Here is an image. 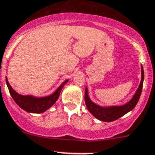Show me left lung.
<instances>
[{
    "label": "left lung",
    "mask_w": 155,
    "mask_h": 155,
    "mask_svg": "<svg viewBox=\"0 0 155 155\" xmlns=\"http://www.w3.org/2000/svg\"><path fill=\"white\" fill-rule=\"evenodd\" d=\"M144 79V72L143 68L141 66V81L139 85V88H137V92L133 96V97L131 99L130 101H129L125 105L122 106H113V107H102L100 106L96 105L93 102L91 101V100L88 97V89L85 88V93H84V101L85 104L88 108V111L92 114V115L97 119L102 121H106V122H110L117 120L125 115V114L129 112L136 107L139 101V99L140 97L141 92L143 88V83Z\"/></svg>",
    "instance_id": "1"
}]
</instances>
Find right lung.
<instances>
[{"label": "right lung", "mask_w": 155, "mask_h": 155, "mask_svg": "<svg viewBox=\"0 0 155 155\" xmlns=\"http://www.w3.org/2000/svg\"><path fill=\"white\" fill-rule=\"evenodd\" d=\"M67 81H68V80L65 81L64 82L56 89V91L50 96H45V97L37 98L32 96H22V95L18 94L12 88L8 81V79L6 78V84H7V86L8 88L9 92L11 94L14 101L17 104V105L26 111L36 114L43 113L55 104L59 98V94H60L63 85Z\"/></svg>", "instance_id": "right-lung-1"}]
</instances>
